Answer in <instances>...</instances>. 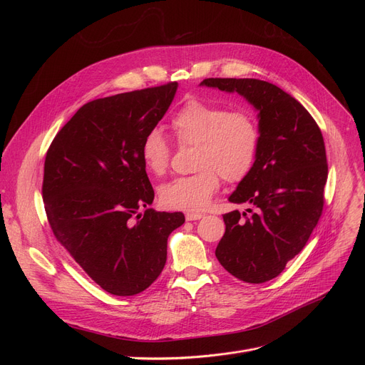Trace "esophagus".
<instances>
[{
	"instance_id": "esophagus-1",
	"label": "esophagus",
	"mask_w": 365,
	"mask_h": 365,
	"mask_svg": "<svg viewBox=\"0 0 365 365\" xmlns=\"http://www.w3.org/2000/svg\"><path fill=\"white\" fill-rule=\"evenodd\" d=\"M202 217H204L202 213H186V220H200Z\"/></svg>"
}]
</instances>
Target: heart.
<instances>
[{
  "mask_svg": "<svg viewBox=\"0 0 365 365\" xmlns=\"http://www.w3.org/2000/svg\"><path fill=\"white\" fill-rule=\"evenodd\" d=\"M171 130L180 145H195L194 175L173 179L158 189L160 201L175 210H202L220 187L222 176L240 182L252 171L260 143V130L255 115L247 109H234L189 99L173 115ZM145 168L161 176L170 163V145L163 133L153 128L140 145Z\"/></svg>",
  "mask_w": 365,
  "mask_h": 365,
  "instance_id": "b5f03b06",
  "label": "heart"
}]
</instances>
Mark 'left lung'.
Wrapping results in <instances>:
<instances>
[{
	"mask_svg": "<svg viewBox=\"0 0 365 365\" xmlns=\"http://www.w3.org/2000/svg\"><path fill=\"white\" fill-rule=\"evenodd\" d=\"M200 86L238 93L257 110V157L229 197L250 204V216L238 210L223 215L216 257L235 278L266 282L303 250L321 217L329 175L321 130L300 102L267 81L207 78Z\"/></svg>",
	"mask_w": 365,
	"mask_h": 365,
	"instance_id": "1",
	"label": "left lung"
}]
</instances>
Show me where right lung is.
<instances>
[{"label":"right lung","instance_id":"obj_1","mask_svg":"<svg viewBox=\"0 0 365 365\" xmlns=\"http://www.w3.org/2000/svg\"><path fill=\"white\" fill-rule=\"evenodd\" d=\"M176 91L178 83H168L88 102L47 150L43 200L51 231L115 296L139 294L160 277L168 235L185 223L182 213L148 208L153 189L140 157L145 134L161 121Z\"/></svg>","mask_w":365,"mask_h":365}]
</instances>
